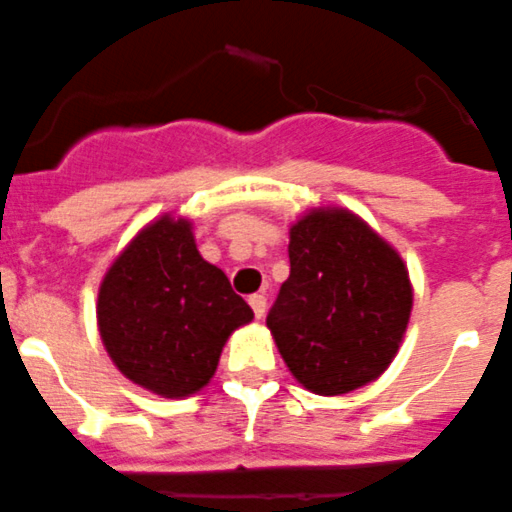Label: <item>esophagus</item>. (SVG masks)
<instances>
[{
	"label": "esophagus",
	"instance_id": "1",
	"mask_svg": "<svg viewBox=\"0 0 512 512\" xmlns=\"http://www.w3.org/2000/svg\"><path fill=\"white\" fill-rule=\"evenodd\" d=\"M248 304H251V309H253V314H256V317H264V312H266V297L264 294H251V297H248Z\"/></svg>",
	"mask_w": 512,
	"mask_h": 512
}]
</instances>
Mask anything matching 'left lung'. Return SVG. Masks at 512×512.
Here are the masks:
<instances>
[{
	"label": "left lung",
	"mask_w": 512,
	"mask_h": 512,
	"mask_svg": "<svg viewBox=\"0 0 512 512\" xmlns=\"http://www.w3.org/2000/svg\"><path fill=\"white\" fill-rule=\"evenodd\" d=\"M289 266L266 325L294 378L320 396L378 378L414 302L401 256L348 210H314L292 228Z\"/></svg>",
	"instance_id": "8db88e82"
}]
</instances>
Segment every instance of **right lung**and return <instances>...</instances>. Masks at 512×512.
I'll use <instances>...</instances> for the list:
<instances>
[{
	"label": "right lung",
	"mask_w": 512,
	"mask_h": 512,
	"mask_svg": "<svg viewBox=\"0 0 512 512\" xmlns=\"http://www.w3.org/2000/svg\"><path fill=\"white\" fill-rule=\"evenodd\" d=\"M253 309L195 248L187 220L159 218L129 243L98 292V330L116 368L159 396H190Z\"/></svg>",
	"instance_id": "obj_1"
}]
</instances>
